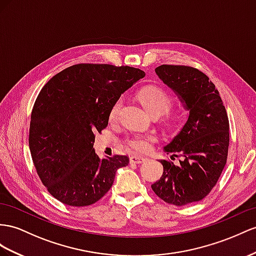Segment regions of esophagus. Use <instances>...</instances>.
Returning <instances> with one entry per match:
<instances>
[{"label":"esophagus","mask_w":256,"mask_h":256,"mask_svg":"<svg viewBox=\"0 0 256 256\" xmlns=\"http://www.w3.org/2000/svg\"><path fill=\"white\" fill-rule=\"evenodd\" d=\"M146 158H144V156H130V161L132 163H135V164H140V163L145 162Z\"/></svg>","instance_id":"obj_1"}]
</instances>
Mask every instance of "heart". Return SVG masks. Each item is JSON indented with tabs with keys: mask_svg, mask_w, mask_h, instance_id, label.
Wrapping results in <instances>:
<instances>
[{
	"mask_svg": "<svg viewBox=\"0 0 256 256\" xmlns=\"http://www.w3.org/2000/svg\"><path fill=\"white\" fill-rule=\"evenodd\" d=\"M138 98L142 106L147 109L149 114L152 116H163L166 114L172 106V98L163 88L159 86H147L142 88ZM123 100L118 98L112 104L109 110V120L114 122L118 120L120 114ZM156 140V137L152 135H140L136 134L128 137L126 140V145L137 154H146L152 149V142Z\"/></svg>",
	"mask_w": 256,
	"mask_h": 256,
	"instance_id": "b5f03b06",
	"label": "heart"
}]
</instances>
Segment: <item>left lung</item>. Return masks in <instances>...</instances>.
<instances>
[{
    "mask_svg": "<svg viewBox=\"0 0 256 256\" xmlns=\"http://www.w3.org/2000/svg\"><path fill=\"white\" fill-rule=\"evenodd\" d=\"M156 74L174 90L189 111L185 126L164 147L180 164L161 160L163 175L152 185L160 199L178 206L202 200L216 185L225 168L229 121L215 85L198 69L162 64Z\"/></svg>",
    "mask_w": 256,
    "mask_h": 256,
    "instance_id": "1",
    "label": "left lung"
}]
</instances>
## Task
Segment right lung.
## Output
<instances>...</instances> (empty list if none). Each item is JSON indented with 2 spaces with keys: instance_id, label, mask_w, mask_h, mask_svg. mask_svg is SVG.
Listing matches in <instances>:
<instances>
[{
  "instance_id": "add662e5",
  "label": "right lung",
  "mask_w": 256,
  "mask_h": 256,
  "mask_svg": "<svg viewBox=\"0 0 256 256\" xmlns=\"http://www.w3.org/2000/svg\"><path fill=\"white\" fill-rule=\"evenodd\" d=\"M145 76L140 69L78 64L44 85L31 114L29 147L48 192L71 206L97 202L114 184L126 156L100 159L95 134L108 126L109 110L121 94Z\"/></svg>"
}]
</instances>
